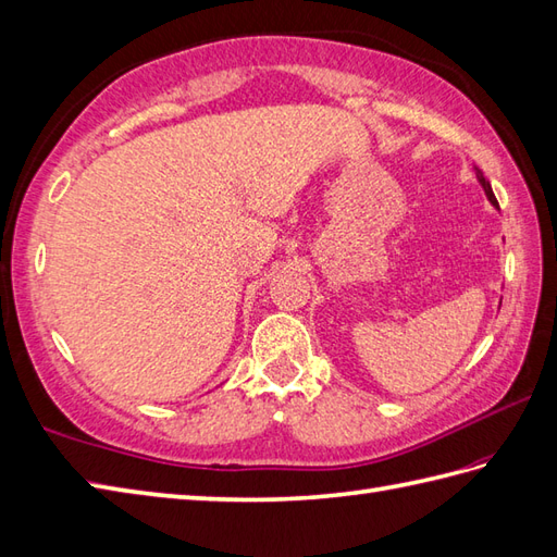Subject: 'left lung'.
Listing matches in <instances>:
<instances>
[{
  "instance_id": "8db88e82",
  "label": "left lung",
  "mask_w": 557,
  "mask_h": 557,
  "mask_svg": "<svg viewBox=\"0 0 557 557\" xmlns=\"http://www.w3.org/2000/svg\"><path fill=\"white\" fill-rule=\"evenodd\" d=\"M478 170V168H474ZM478 180H480V184H482V188H484V194H486V198L492 200V206H496L498 208V200H496V196H494V191H492V184L484 180V174H482V170H478Z\"/></svg>"
}]
</instances>
